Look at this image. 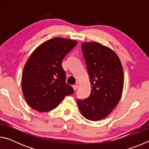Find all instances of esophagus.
Listing matches in <instances>:
<instances>
[{
  "label": "esophagus",
  "mask_w": 149,
  "mask_h": 149,
  "mask_svg": "<svg viewBox=\"0 0 149 149\" xmlns=\"http://www.w3.org/2000/svg\"><path fill=\"white\" fill-rule=\"evenodd\" d=\"M72 87H73V89H74V90H76L77 89V87H78V85L77 84H75V85H73Z\"/></svg>",
  "instance_id": "esophagus-1"
}]
</instances>
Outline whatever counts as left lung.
Here are the masks:
<instances>
[{
	"label": "left lung",
	"mask_w": 149,
	"mask_h": 149,
	"mask_svg": "<svg viewBox=\"0 0 149 149\" xmlns=\"http://www.w3.org/2000/svg\"><path fill=\"white\" fill-rule=\"evenodd\" d=\"M91 91L84 100H77L83 116L87 120L104 119L121 99L123 87L122 65L112 49L97 42L82 43Z\"/></svg>",
	"instance_id": "8db88e82"
}]
</instances>
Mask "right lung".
<instances>
[{
    "mask_svg": "<svg viewBox=\"0 0 149 149\" xmlns=\"http://www.w3.org/2000/svg\"><path fill=\"white\" fill-rule=\"evenodd\" d=\"M77 42L54 37L44 42L27 60L22 77V89L27 104L45 112L54 109L67 95L74 92L65 83L62 62Z\"/></svg>",
    "mask_w": 149,
    "mask_h": 149,
    "instance_id": "1",
    "label": "right lung"
}]
</instances>
